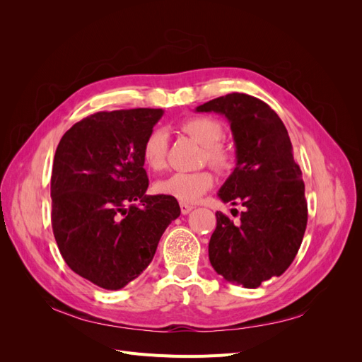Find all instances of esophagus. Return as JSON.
I'll list each match as a JSON object with an SVG mask.
<instances>
[{"instance_id":"obj_1","label":"esophagus","mask_w":362,"mask_h":362,"mask_svg":"<svg viewBox=\"0 0 362 362\" xmlns=\"http://www.w3.org/2000/svg\"><path fill=\"white\" fill-rule=\"evenodd\" d=\"M180 205H181V213H182V214H187V213H190V211L193 210V205H190V204L181 202Z\"/></svg>"}]
</instances>
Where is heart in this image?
Returning <instances> with one entry per match:
<instances>
[{
    "instance_id": "obj_1",
    "label": "heart",
    "mask_w": 362,
    "mask_h": 362,
    "mask_svg": "<svg viewBox=\"0 0 362 362\" xmlns=\"http://www.w3.org/2000/svg\"><path fill=\"white\" fill-rule=\"evenodd\" d=\"M181 128L184 133H187L204 146V161H208L221 172H228L234 166L233 152L221 144L225 137V129L216 119L194 116L184 120ZM141 156H144L146 166L152 170H161L166 168L168 134L161 129L149 133L145 139L144 148H141ZM213 173L206 169L198 172H178L160 180L156 184V190L181 202H196L213 187Z\"/></svg>"
}]
</instances>
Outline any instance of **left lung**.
Segmentation results:
<instances>
[{"label": "left lung", "mask_w": 362, "mask_h": 362, "mask_svg": "<svg viewBox=\"0 0 362 362\" xmlns=\"http://www.w3.org/2000/svg\"><path fill=\"white\" fill-rule=\"evenodd\" d=\"M196 112L221 113L231 124L237 164L218 198L245 206L238 223L216 213L208 257L226 281L257 288L281 276L302 245L308 222L302 170L286 125L258 98L228 93Z\"/></svg>", "instance_id": "8db88e82"}]
</instances>
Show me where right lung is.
<instances>
[{
	"label": "right lung",
	"instance_id": "1",
	"mask_svg": "<svg viewBox=\"0 0 362 362\" xmlns=\"http://www.w3.org/2000/svg\"><path fill=\"white\" fill-rule=\"evenodd\" d=\"M161 116V108L98 112L72 125L54 156V237L71 270L101 288L136 279L181 214L175 198L146 194L141 148Z\"/></svg>",
	"mask_w": 362,
	"mask_h": 362
}]
</instances>
